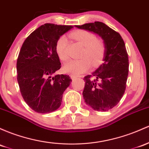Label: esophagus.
<instances>
[{
	"label": "esophagus",
	"mask_w": 149,
	"mask_h": 149,
	"mask_svg": "<svg viewBox=\"0 0 149 149\" xmlns=\"http://www.w3.org/2000/svg\"><path fill=\"white\" fill-rule=\"evenodd\" d=\"M79 77H81V76H73V75H71V79H72V80H74V79H76V78H79Z\"/></svg>",
	"instance_id": "esophagus-1"
}]
</instances>
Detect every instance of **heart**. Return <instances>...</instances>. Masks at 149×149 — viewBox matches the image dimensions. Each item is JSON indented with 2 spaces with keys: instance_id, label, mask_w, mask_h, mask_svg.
Returning <instances> with one entry per match:
<instances>
[{
  "instance_id": "b5f03b06",
  "label": "heart",
  "mask_w": 149,
  "mask_h": 149,
  "mask_svg": "<svg viewBox=\"0 0 149 149\" xmlns=\"http://www.w3.org/2000/svg\"><path fill=\"white\" fill-rule=\"evenodd\" d=\"M70 37L83 48L81 59L73 60L65 64L63 71L71 75H79L91 68V61L93 65H97L102 60L105 54V45L102 40L97 39L93 32L85 29H77L70 34ZM67 39L61 36L56 43V52L60 60L66 61L68 56L66 52Z\"/></svg>"
}]
</instances>
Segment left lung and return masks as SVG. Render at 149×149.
<instances>
[{"label":"left lung","instance_id":"1","mask_svg":"<svg viewBox=\"0 0 149 149\" xmlns=\"http://www.w3.org/2000/svg\"><path fill=\"white\" fill-rule=\"evenodd\" d=\"M100 36L105 45L103 63L85 76L83 96L86 103L97 111H108L117 105L125 92L129 58L123 39L103 22L76 25Z\"/></svg>","mask_w":149,"mask_h":149}]
</instances>
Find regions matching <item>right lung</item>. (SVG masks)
I'll list each match as a JSON object with an SVG mask.
<instances>
[{
    "instance_id": "add662e5",
    "label": "right lung",
    "mask_w": 149,
    "mask_h": 149,
    "mask_svg": "<svg viewBox=\"0 0 149 149\" xmlns=\"http://www.w3.org/2000/svg\"><path fill=\"white\" fill-rule=\"evenodd\" d=\"M71 25L46 23L26 38L17 60V79L24 100L38 113H49L61 106L63 93L72 80L55 75L61 68L56 43Z\"/></svg>"
}]
</instances>
